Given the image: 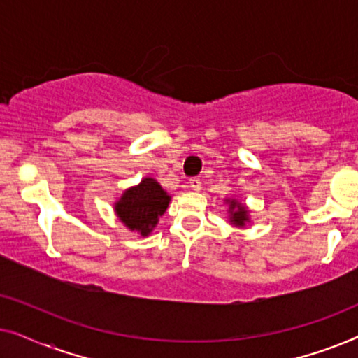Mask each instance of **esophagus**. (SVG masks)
<instances>
[{
	"label": "esophagus",
	"instance_id": "1",
	"mask_svg": "<svg viewBox=\"0 0 358 358\" xmlns=\"http://www.w3.org/2000/svg\"><path fill=\"white\" fill-rule=\"evenodd\" d=\"M189 185H190V189L192 190H200L202 189V182H200V179H197V178H192L189 180Z\"/></svg>",
	"mask_w": 358,
	"mask_h": 358
}]
</instances>
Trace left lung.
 Here are the masks:
<instances>
[{
	"label": "left lung",
	"mask_w": 358,
	"mask_h": 358,
	"mask_svg": "<svg viewBox=\"0 0 358 358\" xmlns=\"http://www.w3.org/2000/svg\"><path fill=\"white\" fill-rule=\"evenodd\" d=\"M224 203L228 205V218L229 223L236 228H244L248 223H251L249 217V208L236 199H224Z\"/></svg>",
	"instance_id": "obj_1"
}]
</instances>
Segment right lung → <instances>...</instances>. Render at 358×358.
<instances>
[{
    "mask_svg": "<svg viewBox=\"0 0 358 358\" xmlns=\"http://www.w3.org/2000/svg\"><path fill=\"white\" fill-rule=\"evenodd\" d=\"M169 202L171 195L158 180L143 178L140 184L124 190L120 199L114 202V212L125 228L145 238L156 228Z\"/></svg>",
    "mask_w": 358,
    "mask_h": 358,
    "instance_id": "1",
    "label": "right lung"
}]
</instances>
